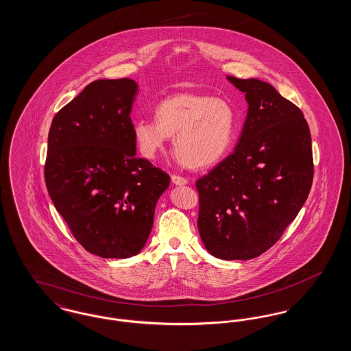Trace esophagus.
<instances>
[{
    "instance_id": "esophagus-1",
    "label": "esophagus",
    "mask_w": 351,
    "mask_h": 351,
    "mask_svg": "<svg viewBox=\"0 0 351 351\" xmlns=\"http://www.w3.org/2000/svg\"><path fill=\"white\" fill-rule=\"evenodd\" d=\"M171 180H172V183L175 184V185H185V184L188 183V180L185 178L178 176V175H172Z\"/></svg>"
}]
</instances>
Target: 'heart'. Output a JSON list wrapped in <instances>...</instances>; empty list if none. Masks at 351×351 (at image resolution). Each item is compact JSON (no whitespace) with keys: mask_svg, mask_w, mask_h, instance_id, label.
<instances>
[{"mask_svg":"<svg viewBox=\"0 0 351 351\" xmlns=\"http://www.w3.org/2000/svg\"><path fill=\"white\" fill-rule=\"evenodd\" d=\"M155 119L134 121L139 152L155 159L173 135L176 160L192 168L219 162L232 147L237 126L235 112L228 101L193 92L163 99L155 106Z\"/></svg>","mask_w":351,"mask_h":351,"instance_id":"obj_1","label":"heart"}]
</instances>
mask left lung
Here are the masks:
<instances>
[{
  "instance_id": "obj_1",
  "label": "left lung",
  "mask_w": 351,
  "mask_h": 351,
  "mask_svg": "<svg viewBox=\"0 0 351 351\" xmlns=\"http://www.w3.org/2000/svg\"><path fill=\"white\" fill-rule=\"evenodd\" d=\"M226 79L249 109L233 154L196 182L197 226L213 256L247 261L278 242L308 199L312 139L300 109L271 84Z\"/></svg>"
}]
</instances>
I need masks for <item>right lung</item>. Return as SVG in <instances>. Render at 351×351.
Listing matches in <instances>:
<instances>
[{
  "mask_svg": "<svg viewBox=\"0 0 351 351\" xmlns=\"http://www.w3.org/2000/svg\"><path fill=\"white\" fill-rule=\"evenodd\" d=\"M138 84L97 80L51 123L45 179L51 200L85 250L125 259L147 242L169 176L136 158L130 118Z\"/></svg>",
  "mask_w": 351,
  "mask_h": 351,
  "instance_id": "1",
  "label": "right lung"
}]
</instances>
